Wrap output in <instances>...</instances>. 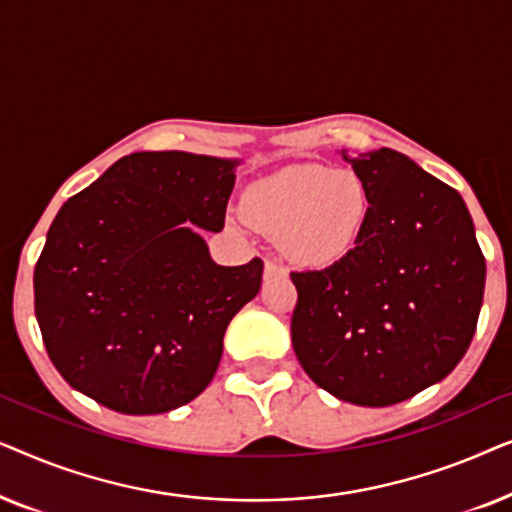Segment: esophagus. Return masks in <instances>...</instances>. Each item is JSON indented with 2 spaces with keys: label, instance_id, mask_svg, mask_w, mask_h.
Segmentation results:
<instances>
[{
  "label": "esophagus",
  "instance_id": "obj_1",
  "mask_svg": "<svg viewBox=\"0 0 512 512\" xmlns=\"http://www.w3.org/2000/svg\"><path fill=\"white\" fill-rule=\"evenodd\" d=\"M284 275H286V268L282 263L272 261V258L265 261V277H284Z\"/></svg>",
  "mask_w": 512,
  "mask_h": 512
}]
</instances>
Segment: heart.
<instances>
[{"label": "heart", "mask_w": 512, "mask_h": 512, "mask_svg": "<svg viewBox=\"0 0 512 512\" xmlns=\"http://www.w3.org/2000/svg\"><path fill=\"white\" fill-rule=\"evenodd\" d=\"M368 186L354 170L326 165H289L242 195L251 226L282 240L293 261L326 268L361 242L370 221Z\"/></svg>", "instance_id": "obj_1"}]
</instances>
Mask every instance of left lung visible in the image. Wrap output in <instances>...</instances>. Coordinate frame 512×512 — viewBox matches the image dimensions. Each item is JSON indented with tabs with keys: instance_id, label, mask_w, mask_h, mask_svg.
I'll return each instance as SVG.
<instances>
[{
	"instance_id": "obj_1",
	"label": "left lung",
	"mask_w": 512,
	"mask_h": 512,
	"mask_svg": "<svg viewBox=\"0 0 512 512\" xmlns=\"http://www.w3.org/2000/svg\"><path fill=\"white\" fill-rule=\"evenodd\" d=\"M342 158L366 181L370 221L342 261L291 272V342L328 394L384 408L464 359L485 293V256L452 186L394 149Z\"/></svg>"
}]
</instances>
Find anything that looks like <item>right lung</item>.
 <instances>
[{
  "label": "right lung",
  "mask_w": 512,
  "mask_h": 512,
  "mask_svg": "<svg viewBox=\"0 0 512 512\" xmlns=\"http://www.w3.org/2000/svg\"><path fill=\"white\" fill-rule=\"evenodd\" d=\"M240 160L139 151L60 207L34 268V312L69 387L123 415L200 396L230 319L256 298L263 261L216 265Z\"/></svg>",
  "instance_id": "right-lung-1"
}]
</instances>
